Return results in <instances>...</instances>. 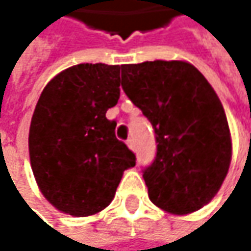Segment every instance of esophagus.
<instances>
[{
  "instance_id": "esophagus-1",
  "label": "esophagus",
  "mask_w": 251,
  "mask_h": 251,
  "mask_svg": "<svg viewBox=\"0 0 251 251\" xmlns=\"http://www.w3.org/2000/svg\"><path fill=\"white\" fill-rule=\"evenodd\" d=\"M126 144H128V147H129L132 151H135V143H134V140H132V138H129V140L126 141Z\"/></svg>"
}]
</instances>
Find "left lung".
Returning a JSON list of instances; mask_svg holds the SVG:
<instances>
[{
	"label": "left lung",
	"mask_w": 251,
	"mask_h": 251,
	"mask_svg": "<svg viewBox=\"0 0 251 251\" xmlns=\"http://www.w3.org/2000/svg\"><path fill=\"white\" fill-rule=\"evenodd\" d=\"M122 87L156 134V157L143 171L150 201L178 216L207 205L232 157L227 119L211 84L186 61H147L122 65Z\"/></svg>",
	"instance_id": "left-lung-1"
}]
</instances>
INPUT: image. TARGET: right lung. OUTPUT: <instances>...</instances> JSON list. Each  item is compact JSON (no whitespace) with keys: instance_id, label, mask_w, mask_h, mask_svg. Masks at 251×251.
Returning <instances> with one entry per match:
<instances>
[{"instance_id":"1","label":"right lung","mask_w":251,"mask_h":251,"mask_svg":"<svg viewBox=\"0 0 251 251\" xmlns=\"http://www.w3.org/2000/svg\"><path fill=\"white\" fill-rule=\"evenodd\" d=\"M120 68L78 64L53 77L35 105L29 159L44 198L59 211L92 216L110 205L135 154L105 113L120 97Z\"/></svg>"}]
</instances>
